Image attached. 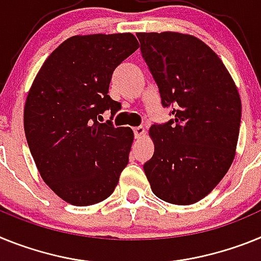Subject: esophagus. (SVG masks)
<instances>
[{
  "label": "esophagus",
  "mask_w": 261,
  "mask_h": 261,
  "mask_svg": "<svg viewBox=\"0 0 261 261\" xmlns=\"http://www.w3.org/2000/svg\"><path fill=\"white\" fill-rule=\"evenodd\" d=\"M144 134H146V130H144V127H142V126H139V127H134V135H135L137 139L143 137Z\"/></svg>",
  "instance_id": "1"
}]
</instances>
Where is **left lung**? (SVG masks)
<instances>
[{"instance_id":"1","label":"left lung","mask_w":261,"mask_h":261,"mask_svg":"<svg viewBox=\"0 0 261 261\" xmlns=\"http://www.w3.org/2000/svg\"><path fill=\"white\" fill-rule=\"evenodd\" d=\"M142 56L173 119L152 124L143 169L153 194L192 205L218 185L235 158L242 102L218 55L188 34L138 33Z\"/></svg>"}]
</instances>
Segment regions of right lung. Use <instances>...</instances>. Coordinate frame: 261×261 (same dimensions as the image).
<instances>
[{"instance_id":"add662e5","label":"right lung","mask_w":261,"mask_h":261,"mask_svg":"<svg viewBox=\"0 0 261 261\" xmlns=\"http://www.w3.org/2000/svg\"><path fill=\"white\" fill-rule=\"evenodd\" d=\"M138 48L130 33L71 36L31 85L23 112L27 144L44 182L65 202H101L127 165L133 130L97 117L119 110L108 94L112 74Z\"/></svg>"}]
</instances>
